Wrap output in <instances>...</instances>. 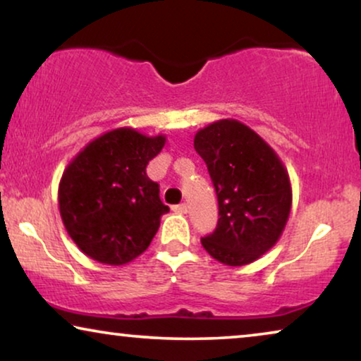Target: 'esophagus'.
<instances>
[{
    "instance_id": "34e87169",
    "label": "esophagus",
    "mask_w": 361,
    "mask_h": 361,
    "mask_svg": "<svg viewBox=\"0 0 361 361\" xmlns=\"http://www.w3.org/2000/svg\"><path fill=\"white\" fill-rule=\"evenodd\" d=\"M172 210H174L176 214H187V212H189V205H187V204L174 205V207H172Z\"/></svg>"
}]
</instances>
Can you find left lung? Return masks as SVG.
Listing matches in <instances>:
<instances>
[{"label": "left lung", "instance_id": "1", "mask_svg": "<svg viewBox=\"0 0 361 361\" xmlns=\"http://www.w3.org/2000/svg\"><path fill=\"white\" fill-rule=\"evenodd\" d=\"M194 147L205 161L219 199V224L202 238L212 258L228 266L253 263L279 240L293 190L273 147L236 120L197 131Z\"/></svg>", "mask_w": 361, "mask_h": 361}]
</instances>
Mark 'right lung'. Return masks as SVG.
Listing matches in <instances>:
<instances>
[{"mask_svg": "<svg viewBox=\"0 0 361 361\" xmlns=\"http://www.w3.org/2000/svg\"><path fill=\"white\" fill-rule=\"evenodd\" d=\"M166 136L118 128L83 147L63 171L59 209L67 233L87 256L120 266L151 245L161 216L169 212L159 184L146 166L159 154Z\"/></svg>", "mask_w": 361, "mask_h": 361, "instance_id": "obj_1", "label": "right lung"}]
</instances>
